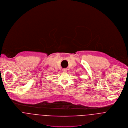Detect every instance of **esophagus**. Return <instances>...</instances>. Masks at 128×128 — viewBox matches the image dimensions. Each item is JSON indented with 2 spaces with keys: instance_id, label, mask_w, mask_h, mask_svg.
I'll use <instances>...</instances> for the list:
<instances>
[{
  "instance_id": "esophagus-1",
  "label": "esophagus",
  "mask_w": 128,
  "mask_h": 128,
  "mask_svg": "<svg viewBox=\"0 0 128 128\" xmlns=\"http://www.w3.org/2000/svg\"><path fill=\"white\" fill-rule=\"evenodd\" d=\"M67 69H63V70H62V71L63 72H66L67 71Z\"/></svg>"
}]
</instances>
